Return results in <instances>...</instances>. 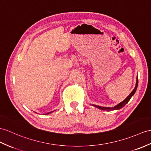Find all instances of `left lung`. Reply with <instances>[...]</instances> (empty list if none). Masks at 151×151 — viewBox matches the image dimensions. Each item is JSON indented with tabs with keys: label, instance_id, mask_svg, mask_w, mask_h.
<instances>
[{
	"label": "left lung",
	"instance_id": "left-lung-1",
	"mask_svg": "<svg viewBox=\"0 0 151 151\" xmlns=\"http://www.w3.org/2000/svg\"><path fill=\"white\" fill-rule=\"evenodd\" d=\"M138 76H137V82H136V86L134 87V88L133 89V90L131 91V93L128 95V96L124 99L123 101H122L120 103H119L117 105L115 106L114 107L112 108H110V107H101L100 106H97V105H95V104H91L94 107L97 108L98 109H100L101 110H106V111H112V110H118L120 109L121 108H122L124 106L126 105L127 102L129 101V100L131 99V98L133 96L134 94L135 93L136 91H137V87H138Z\"/></svg>",
	"mask_w": 151,
	"mask_h": 151
}]
</instances>
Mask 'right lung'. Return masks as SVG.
<instances>
[{
  "label": "right lung",
  "instance_id": "right-lung-1",
  "mask_svg": "<svg viewBox=\"0 0 151 151\" xmlns=\"http://www.w3.org/2000/svg\"><path fill=\"white\" fill-rule=\"evenodd\" d=\"M52 112H53V111H51V112H49V113H46V115H47V114H49V113H52Z\"/></svg>",
  "mask_w": 151,
  "mask_h": 151
}]
</instances>
